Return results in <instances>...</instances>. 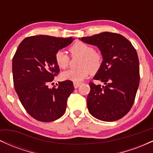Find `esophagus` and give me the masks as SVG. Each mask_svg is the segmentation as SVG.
<instances>
[{"instance_id": "34e87169", "label": "esophagus", "mask_w": 153, "mask_h": 153, "mask_svg": "<svg viewBox=\"0 0 153 153\" xmlns=\"http://www.w3.org/2000/svg\"><path fill=\"white\" fill-rule=\"evenodd\" d=\"M73 85H74V87H75V88H78L79 86H80V82H73Z\"/></svg>"}]
</instances>
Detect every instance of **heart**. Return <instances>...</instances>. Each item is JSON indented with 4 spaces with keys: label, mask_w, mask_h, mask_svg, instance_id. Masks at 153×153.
I'll use <instances>...</instances> for the list:
<instances>
[{
    "label": "heart",
    "mask_w": 153,
    "mask_h": 153,
    "mask_svg": "<svg viewBox=\"0 0 153 153\" xmlns=\"http://www.w3.org/2000/svg\"><path fill=\"white\" fill-rule=\"evenodd\" d=\"M72 57H79L78 66L79 68L75 70H68L63 72L61 77L63 80H71L79 82L91 74H96L102 66L103 57L100 52L88 44L82 42H77L69 48ZM54 59L57 65L60 68L65 69L69 66V55L63 50L57 51L54 55Z\"/></svg>",
    "instance_id": "b5f03b06"
}]
</instances>
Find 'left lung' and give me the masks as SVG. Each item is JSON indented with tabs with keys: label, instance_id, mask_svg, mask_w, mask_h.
<instances>
[{
	"label": "left lung",
	"instance_id": "1",
	"mask_svg": "<svg viewBox=\"0 0 153 153\" xmlns=\"http://www.w3.org/2000/svg\"><path fill=\"white\" fill-rule=\"evenodd\" d=\"M81 41L99 47L103 59L94 79L106 85L89 82L88 111L95 118L104 122L120 119L132 107L140 83L137 51L129 40L117 33L105 31L82 37Z\"/></svg>",
	"mask_w": 153,
	"mask_h": 153
}]
</instances>
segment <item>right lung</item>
<instances>
[{
  "label": "right lung",
  "mask_w": 153,
  "mask_h": 153,
  "mask_svg": "<svg viewBox=\"0 0 153 153\" xmlns=\"http://www.w3.org/2000/svg\"><path fill=\"white\" fill-rule=\"evenodd\" d=\"M73 37L47 35L26 37L20 43L13 57V85L21 103L28 114L43 122H53L65 112L67 101L74 90L71 80L49 84L59 73L55 53L72 43Z\"/></svg>",
  "instance_id": "add662e5"
}]
</instances>
